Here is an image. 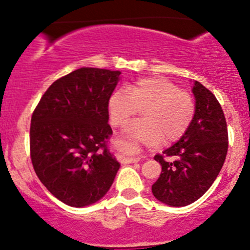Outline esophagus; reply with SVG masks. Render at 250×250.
<instances>
[{"mask_svg": "<svg viewBox=\"0 0 250 250\" xmlns=\"http://www.w3.org/2000/svg\"><path fill=\"white\" fill-rule=\"evenodd\" d=\"M141 158H145V157H138V158H125L123 162L125 163H134V162H139Z\"/></svg>", "mask_w": 250, "mask_h": 250, "instance_id": "esophagus-1", "label": "esophagus"}]
</instances>
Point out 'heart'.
Wrapping results in <instances>:
<instances>
[{
	"instance_id": "b5f03b06",
	"label": "heart",
	"mask_w": 250,
	"mask_h": 250,
	"mask_svg": "<svg viewBox=\"0 0 250 250\" xmlns=\"http://www.w3.org/2000/svg\"><path fill=\"white\" fill-rule=\"evenodd\" d=\"M111 123L127 125L145 110L146 118L133 123L128 132L138 140L153 145L165 138L167 143L180 139L191 125L196 112L193 95L166 77H144L128 89L118 88L109 99Z\"/></svg>"
}]
</instances>
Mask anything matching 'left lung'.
Segmentation results:
<instances>
[{"mask_svg":"<svg viewBox=\"0 0 250 250\" xmlns=\"http://www.w3.org/2000/svg\"><path fill=\"white\" fill-rule=\"evenodd\" d=\"M196 112L178 143L156 155L162 166L152 193L160 202L184 207L202 197L220 173L229 147L228 125L215 95L196 81ZM172 157L174 161L165 158Z\"/></svg>","mask_w":250,"mask_h":250,"instance_id":"8db88e82","label":"left lung"}]
</instances>
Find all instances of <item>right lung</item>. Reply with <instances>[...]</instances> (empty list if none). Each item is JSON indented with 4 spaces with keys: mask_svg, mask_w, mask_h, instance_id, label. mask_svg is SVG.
<instances>
[{
    "mask_svg": "<svg viewBox=\"0 0 250 250\" xmlns=\"http://www.w3.org/2000/svg\"><path fill=\"white\" fill-rule=\"evenodd\" d=\"M120 71L81 67L52 83L31 117L30 156L36 175L71 207L103 198L120 163L107 150L109 99Z\"/></svg>",
    "mask_w": 250,
    "mask_h": 250,
    "instance_id": "right-lung-1",
    "label": "right lung"
}]
</instances>
